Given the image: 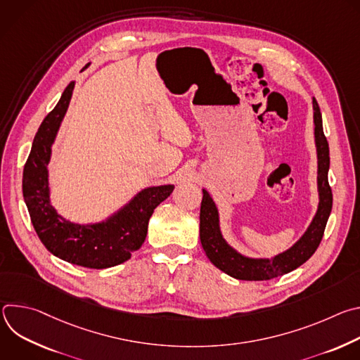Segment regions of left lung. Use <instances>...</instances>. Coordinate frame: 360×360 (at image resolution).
Instances as JSON below:
<instances>
[{
  "label": "left lung",
  "instance_id": "obj_1",
  "mask_svg": "<svg viewBox=\"0 0 360 360\" xmlns=\"http://www.w3.org/2000/svg\"><path fill=\"white\" fill-rule=\"evenodd\" d=\"M314 122H315V142L318 149V189L319 207L312 224L303 236L288 250L276 255L272 259H253L238 253L222 238L219 229L218 210L210 193L203 192L199 215V236L202 248L210 261L226 275L240 281H269L282 276L302 264H304L318 249L326 222L332 211V189L328 181L329 171V145L323 134L322 114L316 99L314 98Z\"/></svg>",
  "mask_w": 360,
  "mask_h": 360
}]
</instances>
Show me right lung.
<instances>
[{
    "label": "right lung",
    "instance_id": "right-lung-1",
    "mask_svg": "<svg viewBox=\"0 0 360 360\" xmlns=\"http://www.w3.org/2000/svg\"><path fill=\"white\" fill-rule=\"evenodd\" d=\"M74 85V81L70 82L35 134L22 172V195L34 229L51 253L74 265L105 269L128 261L132 252L142 246L153 210L172 193L174 185L141 191L121 211L101 224L79 225L60 217L49 202L46 165Z\"/></svg>",
    "mask_w": 360,
    "mask_h": 360
}]
</instances>
